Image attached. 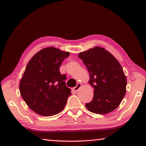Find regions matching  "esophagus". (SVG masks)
<instances>
[{
    "mask_svg": "<svg viewBox=\"0 0 146 146\" xmlns=\"http://www.w3.org/2000/svg\"><path fill=\"white\" fill-rule=\"evenodd\" d=\"M81 86H82V84H80V83L76 85V86H75V87L73 88V91H75V92H76V91H77L78 90V89L80 88L81 87Z\"/></svg>",
    "mask_w": 146,
    "mask_h": 146,
    "instance_id": "obj_1",
    "label": "esophagus"
}]
</instances>
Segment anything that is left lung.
<instances>
[{
	"label": "left lung",
	"mask_w": 146,
	"mask_h": 146,
	"mask_svg": "<svg viewBox=\"0 0 146 146\" xmlns=\"http://www.w3.org/2000/svg\"><path fill=\"white\" fill-rule=\"evenodd\" d=\"M78 56L88 69L89 84L94 89L93 100L86 104V108L101 115L113 111L126 92L127 79L122 66L112 54L101 47L96 46Z\"/></svg>",
	"instance_id": "8db88e82"
}]
</instances>
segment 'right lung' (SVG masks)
<instances>
[{
  "mask_svg": "<svg viewBox=\"0 0 146 146\" xmlns=\"http://www.w3.org/2000/svg\"><path fill=\"white\" fill-rule=\"evenodd\" d=\"M70 55L54 47L36 53L27 64L19 84L20 93L28 107L44 117L58 114L65 108L71 90L59 68Z\"/></svg>",
  "mask_w": 146,
  "mask_h": 146,
  "instance_id": "add662e5",
  "label": "right lung"
}]
</instances>
